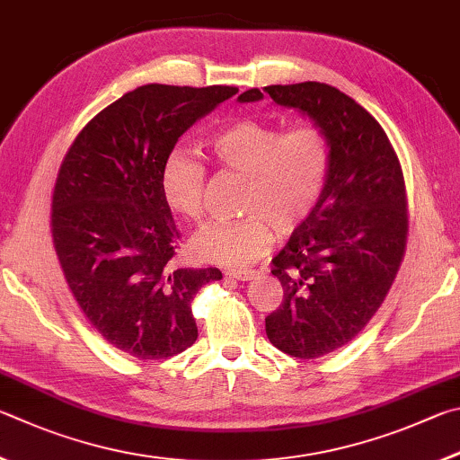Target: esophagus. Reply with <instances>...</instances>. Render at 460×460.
<instances>
[{"mask_svg":"<svg viewBox=\"0 0 460 460\" xmlns=\"http://www.w3.org/2000/svg\"><path fill=\"white\" fill-rule=\"evenodd\" d=\"M226 275L236 280H252L256 277V270H228Z\"/></svg>","mask_w":460,"mask_h":460,"instance_id":"obj_1","label":"esophagus"}]
</instances>
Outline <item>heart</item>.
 Here are the masks:
<instances>
[{
  "label": "heart",
  "mask_w": 460,
  "mask_h": 460,
  "mask_svg": "<svg viewBox=\"0 0 460 460\" xmlns=\"http://www.w3.org/2000/svg\"><path fill=\"white\" fill-rule=\"evenodd\" d=\"M224 167L248 175L240 201L243 220L216 222L191 238L190 251L204 262L240 267L269 252L272 230L287 236L317 208L329 175V143L315 125L288 131L256 119H240L209 137ZM206 167L191 151L175 147L161 169L169 208L188 220L204 217Z\"/></svg>",
  "instance_id": "obj_1"
}]
</instances>
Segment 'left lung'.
Instances as JSON below:
<instances>
[{
  "instance_id": "left-lung-1",
  "label": "left lung",
  "mask_w": 460,
  "mask_h": 460,
  "mask_svg": "<svg viewBox=\"0 0 460 460\" xmlns=\"http://www.w3.org/2000/svg\"><path fill=\"white\" fill-rule=\"evenodd\" d=\"M264 93L307 117L329 143L323 196L272 259L283 303L264 319L275 348L313 359L349 343L396 279L408 234L404 175L380 123L335 86L272 84ZM262 99L251 88L238 102Z\"/></svg>"
}]
</instances>
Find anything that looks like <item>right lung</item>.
I'll use <instances>...</instances> for the list:
<instances>
[{
  "mask_svg": "<svg viewBox=\"0 0 460 460\" xmlns=\"http://www.w3.org/2000/svg\"><path fill=\"white\" fill-rule=\"evenodd\" d=\"M234 86L145 84L72 143L52 198L56 254L80 309L112 348L173 358L198 340L191 301L217 269H175L180 232L161 191L165 157Z\"/></svg>",
  "mask_w": 460,
  "mask_h": 460,
  "instance_id": "1",
  "label": "right lung"
}]
</instances>
